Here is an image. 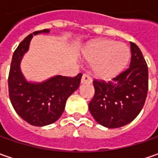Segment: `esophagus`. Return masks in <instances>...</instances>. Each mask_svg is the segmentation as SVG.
<instances>
[{
  "label": "esophagus",
  "mask_w": 158,
  "mask_h": 158,
  "mask_svg": "<svg viewBox=\"0 0 158 158\" xmlns=\"http://www.w3.org/2000/svg\"><path fill=\"white\" fill-rule=\"evenodd\" d=\"M91 82H92V79L90 78V76H89L86 74L82 75V79H81V83H91Z\"/></svg>",
  "instance_id": "1"
}]
</instances>
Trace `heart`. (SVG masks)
<instances>
[{"instance_id": "1", "label": "heart", "mask_w": 158, "mask_h": 158, "mask_svg": "<svg viewBox=\"0 0 158 158\" xmlns=\"http://www.w3.org/2000/svg\"><path fill=\"white\" fill-rule=\"evenodd\" d=\"M83 58L92 63V73L97 78L110 81L127 68L130 52L127 46L110 40L95 41L84 50Z\"/></svg>"}]
</instances>
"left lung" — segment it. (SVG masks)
<instances>
[{
    "label": "left lung",
    "mask_w": 158,
    "mask_h": 158,
    "mask_svg": "<svg viewBox=\"0 0 158 158\" xmlns=\"http://www.w3.org/2000/svg\"><path fill=\"white\" fill-rule=\"evenodd\" d=\"M129 68L113 82L95 80L89 109L96 121L108 128L127 125L142 111L148 93V67L140 48L130 42Z\"/></svg>",
    "instance_id": "8db88e82"
}]
</instances>
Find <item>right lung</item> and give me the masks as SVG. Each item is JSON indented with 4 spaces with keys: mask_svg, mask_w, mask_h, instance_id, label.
Wrapping results in <instances>:
<instances>
[{
    "mask_svg": "<svg viewBox=\"0 0 158 158\" xmlns=\"http://www.w3.org/2000/svg\"><path fill=\"white\" fill-rule=\"evenodd\" d=\"M49 32V29H46L33 34ZM32 38V34L27 36L14 52L9 69V94L15 111L23 120L32 126L44 127L55 122L61 116L66 101L80 85L82 74L75 77L54 76L40 82L28 81L20 65Z\"/></svg>",
    "mask_w": 158,
    "mask_h": 158,
    "instance_id": "obj_1",
    "label": "right lung"
}]
</instances>
